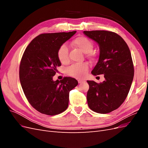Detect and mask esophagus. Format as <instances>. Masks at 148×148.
<instances>
[{"mask_svg": "<svg viewBox=\"0 0 148 148\" xmlns=\"http://www.w3.org/2000/svg\"><path fill=\"white\" fill-rule=\"evenodd\" d=\"M78 83H84L85 81L84 80H83V79H78Z\"/></svg>", "mask_w": 148, "mask_h": 148, "instance_id": "esophagus-1", "label": "esophagus"}]
</instances>
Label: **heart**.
I'll return each mask as SVG.
<instances>
[{"mask_svg":"<svg viewBox=\"0 0 148 148\" xmlns=\"http://www.w3.org/2000/svg\"><path fill=\"white\" fill-rule=\"evenodd\" d=\"M71 44L73 46L79 48L84 53H86L89 58H93L96 56L95 53L92 50L93 49V44L89 38L80 36L75 38ZM57 58L62 64H66L69 62V47L66 44H63L60 46L57 51ZM89 69L87 62L73 64L66 69V73L71 77L77 78H82L86 75Z\"/></svg>","mask_w":148,"mask_h":148,"instance_id":"heart-1","label":"heart"}]
</instances>
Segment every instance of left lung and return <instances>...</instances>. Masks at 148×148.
<instances>
[{"mask_svg":"<svg viewBox=\"0 0 148 148\" xmlns=\"http://www.w3.org/2000/svg\"><path fill=\"white\" fill-rule=\"evenodd\" d=\"M84 34L98 43L100 53L91 71L104 75L105 81H87L89 88L87 101L89 108L99 114L116 110L126 99L134 77V66L130 49L123 39L112 31H84Z\"/></svg>","mask_w":148,"mask_h":148,"instance_id":"8db88e82","label":"left lung"}]
</instances>
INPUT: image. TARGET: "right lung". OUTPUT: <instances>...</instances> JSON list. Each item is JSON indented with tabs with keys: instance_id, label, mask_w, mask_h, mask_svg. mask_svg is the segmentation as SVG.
Returning a JSON list of instances; mask_svg holds the SVG:
<instances>
[{
	"instance_id": "1",
	"label": "right lung",
	"mask_w": 148,
	"mask_h": 148,
	"mask_svg": "<svg viewBox=\"0 0 148 148\" xmlns=\"http://www.w3.org/2000/svg\"><path fill=\"white\" fill-rule=\"evenodd\" d=\"M76 32L39 34L22 56L19 70L21 87L29 104L40 113L55 115L64 112L69 106L70 91L78 84L77 79L68 77L60 81L52 79L61 65L58 49Z\"/></svg>"
}]
</instances>
